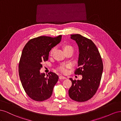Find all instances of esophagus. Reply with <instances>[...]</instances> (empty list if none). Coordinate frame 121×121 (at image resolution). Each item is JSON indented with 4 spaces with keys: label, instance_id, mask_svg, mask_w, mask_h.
<instances>
[{
    "label": "esophagus",
    "instance_id": "obj_1",
    "mask_svg": "<svg viewBox=\"0 0 121 121\" xmlns=\"http://www.w3.org/2000/svg\"><path fill=\"white\" fill-rule=\"evenodd\" d=\"M59 79H60V80H61V79H67V77H64V76H60L59 77Z\"/></svg>",
    "mask_w": 121,
    "mask_h": 121
}]
</instances>
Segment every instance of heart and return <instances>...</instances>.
Wrapping results in <instances>:
<instances>
[{"label": "heart", "instance_id": "1", "mask_svg": "<svg viewBox=\"0 0 121 121\" xmlns=\"http://www.w3.org/2000/svg\"><path fill=\"white\" fill-rule=\"evenodd\" d=\"M70 48H72L73 49L72 47L71 46H69V45H65V47H64V49L65 50L70 49ZM54 49L53 48L52 50H51V52H50V54H52L53 53V52H54ZM70 67H71L70 65H69V64H65V65H61V66L60 67V68H59V69H59V70L60 72H61L62 73H66L67 72V71H68L67 69H69Z\"/></svg>", "mask_w": 121, "mask_h": 121}]
</instances>
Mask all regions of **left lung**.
I'll list each match as a JSON object with an SVG mask.
<instances>
[{
	"label": "left lung",
	"mask_w": 121,
	"mask_h": 121,
	"mask_svg": "<svg viewBox=\"0 0 121 121\" xmlns=\"http://www.w3.org/2000/svg\"><path fill=\"white\" fill-rule=\"evenodd\" d=\"M79 47V68L76 75H82L81 80H73L69 90V96L73 100L84 102L95 94L99 86L103 71V63L100 54L92 40L80 34L71 35Z\"/></svg>",
	"instance_id": "left-lung-1"
}]
</instances>
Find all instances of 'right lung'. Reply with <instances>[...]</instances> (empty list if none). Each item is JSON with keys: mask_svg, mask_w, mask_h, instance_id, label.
<instances>
[{"mask_svg": "<svg viewBox=\"0 0 121 121\" xmlns=\"http://www.w3.org/2000/svg\"><path fill=\"white\" fill-rule=\"evenodd\" d=\"M61 36H39L32 39L23 50L19 65L20 78L26 93L35 101H42L50 98L58 81L56 73L50 72L46 77L40 69L42 62L48 60L49 52L60 42Z\"/></svg>", "mask_w": 121, "mask_h": 121, "instance_id": "obj_1", "label": "right lung"}]
</instances>
